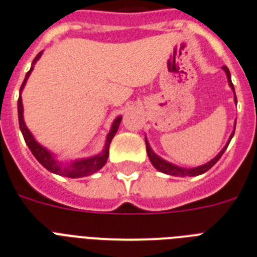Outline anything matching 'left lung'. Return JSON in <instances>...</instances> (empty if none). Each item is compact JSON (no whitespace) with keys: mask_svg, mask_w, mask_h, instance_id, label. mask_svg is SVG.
Listing matches in <instances>:
<instances>
[{"mask_svg":"<svg viewBox=\"0 0 257 257\" xmlns=\"http://www.w3.org/2000/svg\"><path fill=\"white\" fill-rule=\"evenodd\" d=\"M223 70L225 71L226 79H228V84H229V87H230V88H232L233 93H234V102L237 103V97H235L234 85H233L232 79H230L229 69L226 68V66H223ZM234 131H235V123H234V128H233V132H232V134H230L229 140H228L226 145L223 147V150H221V151L219 152V154L216 155V156H215L214 159H212V160H210L209 163L203 164V165H200V166H196V168H189V169L180 168V166L175 165V164H172V163H169V161L164 160L163 157H160V156H159V155H156L154 151H152V149H151V146H150L149 141H147V138L145 137L146 150H147V155H149L150 161H151V164H152V165H154V168L157 169L159 172L165 173V174H168V175H174V177H196V175H200V174H203V173H206L207 170H209V169H211L212 166L215 165V164L218 163L219 159H220V157H221V155L224 154V151H225L226 147H228V145H229L230 140H232L233 136H234Z\"/></svg>","mask_w":257,"mask_h":257,"instance_id":"obj_1","label":"left lung"}]
</instances>
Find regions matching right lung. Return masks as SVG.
I'll return each mask as SVG.
<instances>
[{
    "label": "right lung",
    "mask_w": 257,
    "mask_h": 257,
    "mask_svg": "<svg viewBox=\"0 0 257 257\" xmlns=\"http://www.w3.org/2000/svg\"><path fill=\"white\" fill-rule=\"evenodd\" d=\"M43 51H41L38 55L36 56V59L33 60L31 66V70L28 71L27 75H25V79L23 82L22 87H20L19 92V100H18V116H19V126L20 131L23 133V137H24L25 143L29 147V150L32 151L33 156L36 157L38 163L42 166H45L48 172L54 173V174L62 175V177L66 178H83V177H88V175L93 174V173L98 172L101 168L106 164L108 157V149H110V143H111L112 138L116 134L117 128L120 125V121L123 119V116H117L116 119L114 120L112 123L111 129L108 132V134L106 136L105 146H103V150L100 152V154L93 155L91 157H84V159H78V160H73L68 164H64L61 161H59L56 159L52 152L50 150H47L46 147H43L42 145H39L36 141V138L33 137V134L31 133V131L28 129L27 124L24 121V107H23V100H22V92L24 89L25 84H27V80L29 78V75L33 71L34 65L36 62L41 59L42 56Z\"/></svg>",
    "instance_id": "add662e5"
}]
</instances>
